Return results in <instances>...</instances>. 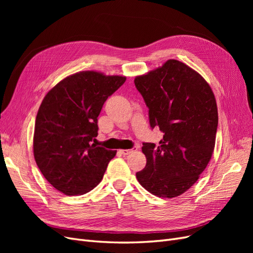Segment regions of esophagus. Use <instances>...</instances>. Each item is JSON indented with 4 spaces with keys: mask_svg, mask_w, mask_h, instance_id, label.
I'll return each mask as SVG.
<instances>
[{
    "mask_svg": "<svg viewBox=\"0 0 253 253\" xmlns=\"http://www.w3.org/2000/svg\"><path fill=\"white\" fill-rule=\"evenodd\" d=\"M136 150H137V147H134L132 149H127V150H119V152L122 155H128L129 153H132L133 151H136Z\"/></svg>",
    "mask_w": 253,
    "mask_h": 253,
    "instance_id": "1",
    "label": "esophagus"
}]
</instances>
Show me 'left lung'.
Returning a JSON list of instances; mask_svg holds the SVG:
<instances>
[{
	"label": "left lung",
	"mask_w": 253,
	"mask_h": 253,
	"mask_svg": "<svg viewBox=\"0 0 253 253\" xmlns=\"http://www.w3.org/2000/svg\"><path fill=\"white\" fill-rule=\"evenodd\" d=\"M134 83L149 108L151 127L164 133L158 145L142 143L147 165L137 180L153 195L179 196L211 159L218 124L215 97L200 74L174 59Z\"/></svg>",
	"instance_id": "8db88e82"
}]
</instances>
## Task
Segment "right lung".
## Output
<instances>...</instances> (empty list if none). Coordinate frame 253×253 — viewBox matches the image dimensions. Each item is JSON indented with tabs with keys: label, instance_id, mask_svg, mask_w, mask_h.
<instances>
[{
	"label": "right lung",
	"instance_id": "add662e5",
	"mask_svg": "<svg viewBox=\"0 0 253 253\" xmlns=\"http://www.w3.org/2000/svg\"><path fill=\"white\" fill-rule=\"evenodd\" d=\"M122 76L79 72L61 80L37 114L34 156L50 185L65 195H82L101 181L117 151L97 147L98 116Z\"/></svg>",
	"mask_w": 253,
	"mask_h": 253
}]
</instances>
